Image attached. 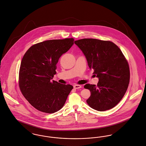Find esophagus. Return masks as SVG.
<instances>
[{
	"label": "esophagus",
	"mask_w": 146,
	"mask_h": 146,
	"mask_svg": "<svg viewBox=\"0 0 146 146\" xmlns=\"http://www.w3.org/2000/svg\"><path fill=\"white\" fill-rule=\"evenodd\" d=\"M73 87H74V89H80V88H82V86H80V85L76 84V85H74Z\"/></svg>",
	"instance_id": "34e87169"
}]
</instances>
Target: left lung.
<instances>
[{
    "instance_id": "obj_1",
    "label": "left lung",
    "mask_w": 146,
    "mask_h": 146,
    "mask_svg": "<svg viewBox=\"0 0 146 146\" xmlns=\"http://www.w3.org/2000/svg\"><path fill=\"white\" fill-rule=\"evenodd\" d=\"M74 43L86 56L88 64L98 78L97 86L86 84L91 95L86 103L99 111L111 109L120 102L129 82V64L120 48L109 41L83 38Z\"/></svg>"
}]
</instances>
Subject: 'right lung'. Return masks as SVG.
Masks as SVG:
<instances>
[{
    "label": "right lung",
    "instance_id": "1",
    "mask_svg": "<svg viewBox=\"0 0 146 146\" xmlns=\"http://www.w3.org/2000/svg\"><path fill=\"white\" fill-rule=\"evenodd\" d=\"M73 44V38L47 40L32 46L24 54L19 70L20 89L38 111L48 113L59 111L73 88L52 80L59 58Z\"/></svg>",
    "mask_w": 146,
    "mask_h": 146
}]
</instances>
